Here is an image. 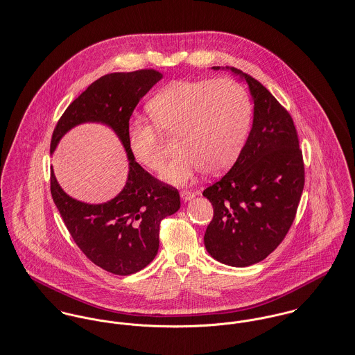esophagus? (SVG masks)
<instances>
[{
    "label": "esophagus",
    "mask_w": 355,
    "mask_h": 355,
    "mask_svg": "<svg viewBox=\"0 0 355 355\" xmlns=\"http://www.w3.org/2000/svg\"><path fill=\"white\" fill-rule=\"evenodd\" d=\"M180 195H181V199L185 200V202H188V200L195 198V192H191V191H181Z\"/></svg>",
    "instance_id": "34e87169"
}]
</instances>
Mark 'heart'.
<instances>
[{
  "label": "heart",
  "mask_w": 355,
  "mask_h": 355,
  "mask_svg": "<svg viewBox=\"0 0 355 355\" xmlns=\"http://www.w3.org/2000/svg\"><path fill=\"white\" fill-rule=\"evenodd\" d=\"M146 108L159 129L177 136L178 150L163 173V178L175 185L189 182L202 170L215 175L229 168L245 142L251 121L247 92L227 78L174 80L162 87ZM154 125L133 119L128 139L135 157L159 171L166 153Z\"/></svg>",
  "instance_id": "1"
}]
</instances>
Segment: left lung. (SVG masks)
Returning a JSON list of instances; mask_svg holds the SVG:
<instances>
[{
    "label": "left lung",
    "instance_id": "obj_1",
    "mask_svg": "<svg viewBox=\"0 0 355 355\" xmlns=\"http://www.w3.org/2000/svg\"><path fill=\"white\" fill-rule=\"evenodd\" d=\"M230 71L248 83L254 122L236 163L203 192L214 209L205 245L218 262L245 268L263 261L286 236L303 192L304 164L289 112L255 78Z\"/></svg>",
    "mask_w": 355,
    "mask_h": 355
}]
</instances>
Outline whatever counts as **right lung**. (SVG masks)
<instances>
[{
    "label": "right lung",
    "mask_w": 355,
    "mask_h": 355,
    "mask_svg": "<svg viewBox=\"0 0 355 355\" xmlns=\"http://www.w3.org/2000/svg\"><path fill=\"white\" fill-rule=\"evenodd\" d=\"M162 76L150 69L98 78L67 107L51 141L53 152L76 125L98 122L116 133L128 153L126 185L116 198L103 205L72 199L51 171V193L75 244L94 265L112 275L129 276L149 265L159 250L162 219L181 207L178 191L142 168L128 139L135 108Z\"/></svg>",
    "instance_id": "add662e5"
}]
</instances>
